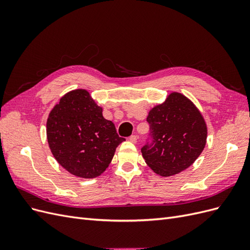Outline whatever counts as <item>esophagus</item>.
I'll use <instances>...</instances> for the list:
<instances>
[{
	"label": "esophagus",
	"instance_id": "1",
	"mask_svg": "<svg viewBox=\"0 0 250 250\" xmlns=\"http://www.w3.org/2000/svg\"><path fill=\"white\" fill-rule=\"evenodd\" d=\"M129 141L131 142V143H137V141H138V135H135V134H132V135H130L129 137Z\"/></svg>",
	"mask_w": 250,
	"mask_h": 250
}]
</instances>
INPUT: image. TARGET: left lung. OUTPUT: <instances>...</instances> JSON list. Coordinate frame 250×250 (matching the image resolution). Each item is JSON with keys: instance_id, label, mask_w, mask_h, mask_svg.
<instances>
[{"instance_id": "obj_1", "label": "left lung", "mask_w": 250, "mask_h": 250, "mask_svg": "<svg viewBox=\"0 0 250 250\" xmlns=\"http://www.w3.org/2000/svg\"><path fill=\"white\" fill-rule=\"evenodd\" d=\"M149 133L141 149L149 167L162 176L186 170L207 142V125L195 105L178 93L150 110Z\"/></svg>"}]
</instances>
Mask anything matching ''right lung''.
<instances>
[{"label":"right lung","instance_id":"right-lung-1","mask_svg":"<svg viewBox=\"0 0 250 250\" xmlns=\"http://www.w3.org/2000/svg\"><path fill=\"white\" fill-rule=\"evenodd\" d=\"M47 138L56 161L82 178L102 174L125 141L84 89L72 90L55 105L47 121Z\"/></svg>","mask_w":250,"mask_h":250}]
</instances>
